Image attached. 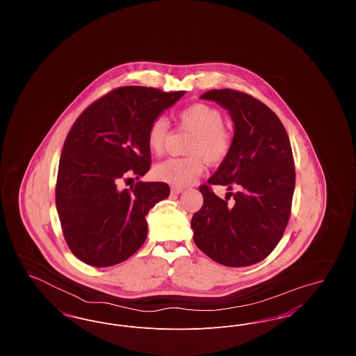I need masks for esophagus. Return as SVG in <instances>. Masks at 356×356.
Segmentation results:
<instances>
[{
    "label": "esophagus",
    "mask_w": 356,
    "mask_h": 356,
    "mask_svg": "<svg viewBox=\"0 0 356 356\" xmlns=\"http://www.w3.org/2000/svg\"><path fill=\"white\" fill-rule=\"evenodd\" d=\"M170 192H172L173 195H179V193L183 192V188H181V186H172V188H170Z\"/></svg>",
    "instance_id": "esophagus-1"
}]
</instances>
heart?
Instances as JSON below:
<instances>
[{
    "label": "heart",
    "mask_w": 356,
    "mask_h": 356,
    "mask_svg": "<svg viewBox=\"0 0 356 356\" xmlns=\"http://www.w3.org/2000/svg\"><path fill=\"white\" fill-rule=\"evenodd\" d=\"M183 128L195 132L191 137L186 157H170L153 168L157 180L172 186H181L192 183L204 170V160L211 164H220L232 149L234 138L224 125V115L213 105L195 102L181 109L177 115ZM168 121L164 118L153 120L147 132L149 151L160 156L164 152L168 138Z\"/></svg>",
    "instance_id": "heart-1"
}]
</instances>
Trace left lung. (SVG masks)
Returning <instances> with one entry per match:
<instances>
[{
  "label": "left lung",
  "instance_id": "left-lung-1",
  "mask_svg": "<svg viewBox=\"0 0 356 356\" xmlns=\"http://www.w3.org/2000/svg\"><path fill=\"white\" fill-rule=\"evenodd\" d=\"M202 99L229 111L235 135L228 157L199 186L204 203L191 221L193 240L222 266H252L275 250L289 220L295 163L287 131L266 104L244 92L213 89ZM211 185L241 191L220 200Z\"/></svg>",
  "mask_w": 356,
  "mask_h": 356
}]
</instances>
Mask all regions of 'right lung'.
<instances>
[{
    "label": "right lung",
    "mask_w": 356,
    "mask_h": 356,
    "mask_svg": "<svg viewBox=\"0 0 356 356\" xmlns=\"http://www.w3.org/2000/svg\"><path fill=\"white\" fill-rule=\"evenodd\" d=\"M186 92L121 86L92 102L72 125L60 157L56 207L69 250L92 267L127 260L144 244L145 216L170 196L165 183L140 179L151 168L147 132Z\"/></svg>",
    "instance_id": "right-lung-1"
}]
</instances>
